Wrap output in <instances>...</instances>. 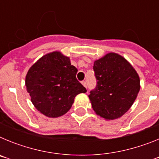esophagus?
<instances>
[{
    "instance_id": "34e87169",
    "label": "esophagus",
    "mask_w": 159,
    "mask_h": 159,
    "mask_svg": "<svg viewBox=\"0 0 159 159\" xmlns=\"http://www.w3.org/2000/svg\"><path fill=\"white\" fill-rule=\"evenodd\" d=\"M82 84H83V85H84V87H85V88H87V83H86V81H82Z\"/></svg>"
}]
</instances>
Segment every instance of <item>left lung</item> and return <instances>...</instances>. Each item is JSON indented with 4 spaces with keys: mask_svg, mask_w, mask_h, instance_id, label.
<instances>
[{
    "mask_svg": "<svg viewBox=\"0 0 159 159\" xmlns=\"http://www.w3.org/2000/svg\"><path fill=\"white\" fill-rule=\"evenodd\" d=\"M93 69L97 85L88 96L94 111L106 120L119 119L130 109L139 92L137 71L115 52L95 60Z\"/></svg>",
    "mask_w": 159,
    "mask_h": 159,
    "instance_id": "1",
    "label": "left lung"
}]
</instances>
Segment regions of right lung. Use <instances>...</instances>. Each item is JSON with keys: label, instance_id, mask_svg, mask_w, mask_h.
I'll list each match as a JSON object with an SVG mask.
<instances>
[{"label": "right lung", "instance_id": "1", "mask_svg": "<svg viewBox=\"0 0 159 159\" xmlns=\"http://www.w3.org/2000/svg\"><path fill=\"white\" fill-rule=\"evenodd\" d=\"M77 71L69 57L60 52H49L39 59L25 77L26 89L37 111L49 118L67 113L75 97L87 92L76 80Z\"/></svg>", "mask_w": 159, "mask_h": 159}]
</instances>
